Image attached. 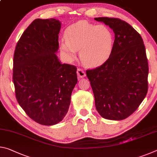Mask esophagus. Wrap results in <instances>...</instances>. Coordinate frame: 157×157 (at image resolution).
Instances as JSON below:
<instances>
[{
	"label": "esophagus",
	"instance_id": "34e87169",
	"mask_svg": "<svg viewBox=\"0 0 157 157\" xmlns=\"http://www.w3.org/2000/svg\"><path fill=\"white\" fill-rule=\"evenodd\" d=\"M77 74H78V78H84V77L86 76V73H85L83 69H82V68L78 69V71H77Z\"/></svg>",
	"mask_w": 157,
	"mask_h": 157
}]
</instances>
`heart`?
<instances>
[{"instance_id": "heart-1", "label": "heart", "mask_w": 157, "mask_h": 157, "mask_svg": "<svg viewBox=\"0 0 157 157\" xmlns=\"http://www.w3.org/2000/svg\"><path fill=\"white\" fill-rule=\"evenodd\" d=\"M65 41L61 50L66 56L73 59L76 50L85 65L96 67L102 64L110 56L113 39L109 29L102 25H94L81 21L69 26L64 34Z\"/></svg>"}]
</instances>
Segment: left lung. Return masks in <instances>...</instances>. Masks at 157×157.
Segmentation results:
<instances>
[{"label": "left lung", "instance_id": "1", "mask_svg": "<svg viewBox=\"0 0 157 157\" xmlns=\"http://www.w3.org/2000/svg\"><path fill=\"white\" fill-rule=\"evenodd\" d=\"M115 34L112 51L107 60L86 76L95 97V108L108 120L127 118L144 100L148 89V62L140 34L118 18L99 17Z\"/></svg>", "mask_w": 157, "mask_h": 157}]
</instances>
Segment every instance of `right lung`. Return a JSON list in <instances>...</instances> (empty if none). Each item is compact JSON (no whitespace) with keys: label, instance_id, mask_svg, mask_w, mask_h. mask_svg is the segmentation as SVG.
I'll list each match as a JSON object with an SVG mask.
<instances>
[{"label":"right lung","instance_id":"add662e5","mask_svg":"<svg viewBox=\"0 0 157 157\" xmlns=\"http://www.w3.org/2000/svg\"><path fill=\"white\" fill-rule=\"evenodd\" d=\"M60 28L55 18H36L23 32L14 53L16 98L25 113L43 125L63 120L78 82L76 66L61 63L55 53Z\"/></svg>","mask_w":157,"mask_h":157}]
</instances>
